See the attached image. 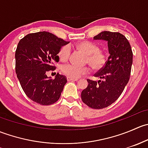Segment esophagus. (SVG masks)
I'll use <instances>...</instances> for the list:
<instances>
[{
	"instance_id": "1",
	"label": "esophagus",
	"mask_w": 148,
	"mask_h": 148,
	"mask_svg": "<svg viewBox=\"0 0 148 148\" xmlns=\"http://www.w3.org/2000/svg\"><path fill=\"white\" fill-rule=\"evenodd\" d=\"M67 80H68V81H77V79H74V78H71V77H67Z\"/></svg>"
}]
</instances>
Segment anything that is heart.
Here are the masks:
<instances>
[{"instance_id":"1","label":"heart","mask_w":148,"mask_h":148,"mask_svg":"<svg viewBox=\"0 0 148 148\" xmlns=\"http://www.w3.org/2000/svg\"><path fill=\"white\" fill-rule=\"evenodd\" d=\"M76 48L82 51L85 55L84 63L88 64L94 70L102 69L107 62V56L99 51V46L89 41H83L76 44ZM71 55V47L69 45L62 46L59 51V59L62 61L68 60ZM90 69L86 66H78L71 64L62 66V71L64 74L71 78H78L81 76L88 74Z\"/></svg>"}]
</instances>
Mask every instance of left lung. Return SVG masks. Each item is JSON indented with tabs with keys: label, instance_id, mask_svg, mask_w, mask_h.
<instances>
[{
	"label": "left lung",
	"instance_id": "left-lung-1",
	"mask_svg": "<svg viewBox=\"0 0 148 148\" xmlns=\"http://www.w3.org/2000/svg\"><path fill=\"white\" fill-rule=\"evenodd\" d=\"M107 41L110 56L102 69L95 74L102 80L87 79V87L82 92V102L92 109H103L120 97L130 77L132 64L131 46L119 32L102 31L94 37Z\"/></svg>",
	"mask_w": 148,
	"mask_h": 148
}]
</instances>
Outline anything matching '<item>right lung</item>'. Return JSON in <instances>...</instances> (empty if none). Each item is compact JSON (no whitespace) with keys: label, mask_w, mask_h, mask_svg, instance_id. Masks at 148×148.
<instances>
[{"label":"right lung","mask_w":148,"mask_h":148,"mask_svg":"<svg viewBox=\"0 0 148 148\" xmlns=\"http://www.w3.org/2000/svg\"><path fill=\"white\" fill-rule=\"evenodd\" d=\"M68 43L46 31L28 34L18 42L16 72L23 92L32 101L50 105L60 98L66 77L58 73L55 79H51L46 73L56 69L53 62H59V50Z\"/></svg>","instance_id":"add662e5"}]
</instances>
